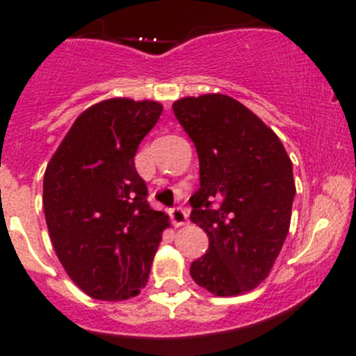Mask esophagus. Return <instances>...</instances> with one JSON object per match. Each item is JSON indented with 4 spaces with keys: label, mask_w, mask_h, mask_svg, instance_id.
Wrapping results in <instances>:
<instances>
[{
    "label": "esophagus",
    "mask_w": 356,
    "mask_h": 356,
    "mask_svg": "<svg viewBox=\"0 0 356 356\" xmlns=\"http://www.w3.org/2000/svg\"><path fill=\"white\" fill-rule=\"evenodd\" d=\"M170 218H172V224H174L175 227H179V225H184L186 222H188V213H186L184 208L175 207L170 210Z\"/></svg>",
    "instance_id": "1"
}]
</instances>
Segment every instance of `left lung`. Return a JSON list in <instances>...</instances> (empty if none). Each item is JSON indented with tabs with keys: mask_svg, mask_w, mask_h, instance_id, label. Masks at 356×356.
<instances>
[{
	"mask_svg": "<svg viewBox=\"0 0 356 356\" xmlns=\"http://www.w3.org/2000/svg\"><path fill=\"white\" fill-rule=\"evenodd\" d=\"M172 110L198 153L189 203L208 236L189 274L215 296L245 294L267 277L288 236L293 163L277 134L231 96L182 98Z\"/></svg>",
	"mask_w": 356,
	"mask_h": 356,
	"instance_id": "8db88e82",
	"label": "left lung"
}]
</instances>
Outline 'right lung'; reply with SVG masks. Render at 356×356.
Returning <instances> with one entry per match:
<instances>
[{"instance_id": "obj_1", "label": "right lung", "mask_w": 356, "mask_h": 356, "mask_svg": "<svg viewBox=\"0 0 356 356\" xmlns=\"http://www.w3.org/2000/svg\"><path fill=\"white\" fill-rule=\"evenodd\" d=\"M161 110L127 98L98 103L79 115L46 167L42 204L53 248L72 281L96 300H127L145 288L168 227L134 165Z\"/></svg>"}]
</instances>
